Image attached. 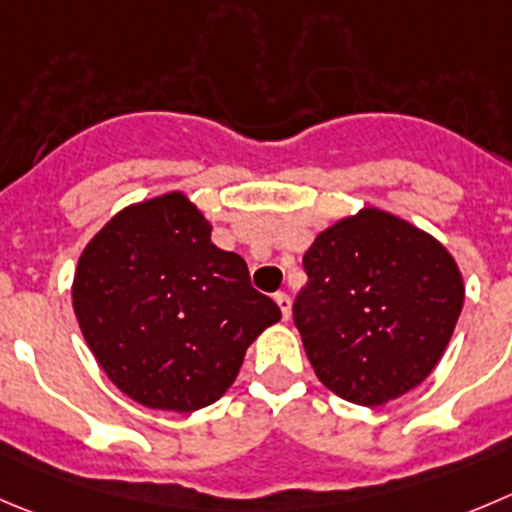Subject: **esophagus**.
Wrapping results in <instances>:
<instances>
[{"instance_id": "1", "label": "esophagus", "mask_w": 512, "mask_h": 512, "mask_svg": "<svg viewBox=\"0 0 512 512\" xmlns=\"http://www.w3.org/2000/svg\"><path fill=\"white\" fill-rule=\"evenodd\" d=\"M274 299H276V304H279L284 321H289L291 319V299H289V296H286V294H276Z\"/></svg>"}]
</instances>
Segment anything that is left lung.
I'll use <instances>...</instances> for the list:
<instances>
[{"instance_id": "obj_1", "label": "left lung", "mask_w": 512, "mask_h": 512, "mask_svg": "<svg viewBox=\"0 0 512 512\" xmlns=\"http://www.w3.org/2000/svg\"><path fill=\"white\" fill-rule=\"evenodd\" d=\"M304 269L294 324L326 389L377 407L430 377L465 304L460 266L432 233L364 206L314 238Z\"/></svg>"}]
</instances>
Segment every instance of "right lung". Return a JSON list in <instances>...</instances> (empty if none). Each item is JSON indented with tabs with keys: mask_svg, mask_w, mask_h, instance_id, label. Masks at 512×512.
I'll return each instance as SVG.
<instances>
[{
	"mask_svg": "<svg viewBox=\"0 0 512 512\" xmlns=\"http://www.w3.org/2000/svg\"><path fill=\"white\" fill-rule=\"evenodd\" d=\"M183 191L130 203L90 238L72 309L107 379L148 410L196 412L238 377L246 349L281 319L246 261L211 241Z\"/></svg>",
	"mask_w": 512,
	"mask_h": 512,
	"instance_id": "right-lung-1",
	"label": "right lung"
}]
</instances>
